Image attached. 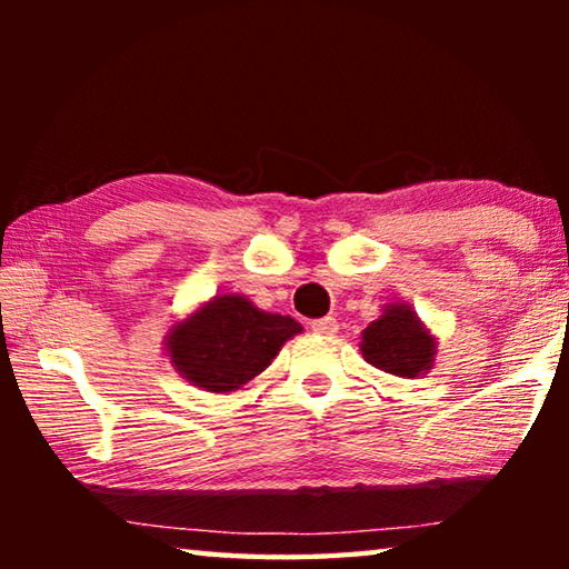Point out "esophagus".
<instances>
[{"mask_svg":"<svg viewBox=\"0 0 569 569\" xmlns=\"http://www.w3.org/2000/svg\"><path fill=\"white\" fill-rule=\"evenodd\" d=\"M311 329L319 336H333L336 331H339V321H336L333 316H323V319H316L311 323Z\"/></svg>","mask_w":569,"mask_h":569,"instance_id":"34e87169","label":"esophagus"}]
</instances>
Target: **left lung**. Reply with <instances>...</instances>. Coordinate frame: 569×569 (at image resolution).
Masks as SVG:
<instances>
[{
    "mask_svg": "<svg viewBox=\"0 0 569 569\" xmlns=\"http://www.w3.org/2000/svg\"><path fill=\"white\" fill-rule=\"evenodd\" d=\"M437 336L409 303H387L381 316L361 331V356L373 369L399 379L429 373L437 359Z\"/></svg>",
    "mask_w": 569,
    "mask_h": 569,
    "instance_id": "1",
    "label": "left lung"
}]
</instances>
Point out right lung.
Segmentation results:
<instances>
[{
	"mask_svg": "<svg viewBox=\"0 0 569 569\" xmlns=\"http://www.w3.org/2000/svg\"><path fill=\"white\" fill-rule=\"evenodd\" d=\"M303 326L243 293H218L170 326L162 349L182 379L210 393L248 387Z\"/></svg>",
	"mask_w": 569,
	"mask_h": 569,
	"instance_id": "1",
	"label": "right lung"
}]
</instances>
